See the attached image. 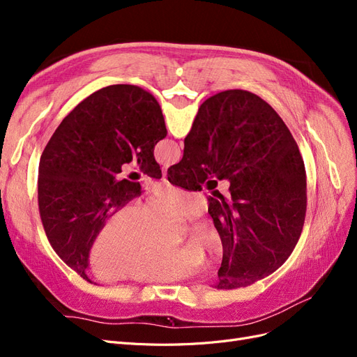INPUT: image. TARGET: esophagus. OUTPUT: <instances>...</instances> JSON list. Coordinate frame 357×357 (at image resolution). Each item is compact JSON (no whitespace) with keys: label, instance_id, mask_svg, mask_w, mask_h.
I'll return each mask as SVG.
<instances>
[{"label":"esophagus","instance_id":"1","mask_svg":"<svg viewBox=\"0 0 357 357\" xmlns=\"http://www.w3.org/2000/svg\"><path fill=\"white\" fill-rule=\"evenodd\" d=\"M162 183H168V178H167V172L165 171H162Z\"/></svg>","mask_w":357,"mask_h":357}]
</instances>
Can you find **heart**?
Instances as JSON below:
<instances>
[{
  "mask_svg": "<svg viewBox=\"0 0 357 357\" xmlns=\"http://www.w3.org/2000/svg\"><path fill=\"white\" fill-rule=\"evenodd\" d=\"M202 199L197 193L162 188L143 210L135 205L117 210L104 223L91 247L89 262L101 280L171 283L195 273L198 265L218 262L223 255L220 235L208 222L188 231L185 247L168 244L169 223L197 218Z\"/></svg>",
  "mask_w": 357,
  "mask_h": 357,
  "instance_id": "obj_1",
  "label": "heart"
}]
</instances>
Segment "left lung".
Listing matches in <instances>:
<instances>
[{"label": "left lung", "mask_w": 357, "mask_h": 357, "mask_svg": "<svg viewBox=\"0 0 357 357\" xmlns=\"http://www.w3.org/2000/svg\"><path fill=\"white\" fill-rule=\"evenodd\" d=\"M167 137L162 110L144 89L113 84L93 92L63 119L40 159L38 208L53 250L86 282L89 252L107 219L142 195L121 180L122 165L160 178L153 149Z\"/></svg>", "instance_id": "obj_1"}]
</instances>
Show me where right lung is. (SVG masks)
<instances>
[{
    "instance_id": "add662e5",
    "label": "right lung",
    "mask_w": 357,
    "mask_h": 357,
    "mask_svg": "<svg viewBox=\"0 0 357 357\" xmlns=\"http://www.w3.org/2000/svg\"><path fill=\"white\" fill-rule=\"evenodd\" d=\"M208 176L231 183L208 199L223 243L218 289L250 286L282 266L299 240L307 211L304 160L277 112L248 91L213 95L199 107L171 185L197 190Z\"/></svg>"
}]
</instances>
